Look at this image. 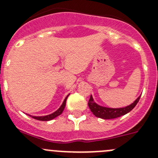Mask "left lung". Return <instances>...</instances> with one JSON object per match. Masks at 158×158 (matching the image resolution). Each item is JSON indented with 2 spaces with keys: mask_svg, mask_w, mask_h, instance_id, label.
Wrapping results in <instances>:
<instances>
[{
  "mask_svg": "<svg viewBox=\"0 0 158 158\" xmlns=\"http://www.w3.org/2000/svg\"><path fill=\"white\" fill-rule=\"evenodd\" d=\"M140 97H141V95L139 96L133 101V103L127 106L121 107V108H110V107L103 106L98 104L94 100L92 95H91V98H90L88 104L89 109L96 117L102 119H112L121 117V116L124 115L125 114L131 112L137 104Z\"/></svg>",
  "mask_w": 158,
  "mask_h": 158,
  "instance_id": "8db88e82",
  "label": "left lung"
}]
</instances>
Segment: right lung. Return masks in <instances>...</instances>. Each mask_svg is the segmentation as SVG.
Listing matches in <instances>:
<instances>
[{
    "label": "right lung",
    "mask_w": 158,
    "mask_h": 158,
    "mask_svg": "<svg viewBox=\"0 0 158 158\" xmlns=\"http://www.w3.org/2000/svg\"><path fill=\"white\" fill-rule=\"evenodd\" d=\"M70 95V94H69L68 95H67V97H66L64 100V102L62 103V104L59 107V109L58 110H57L55 112H54L52 114H49V115H44V116H33V115H30L31 117H32L34 119H37V120H39V121H50V120H52V119L58 117V115H60V114L63 112L65 108V106H66V101H67V99L68 98V96Z\"/></svg>",
    "instance_id": "add662e5"
}]
</instances>
